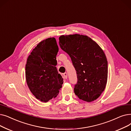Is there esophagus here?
Segmentation results:
<instances>
[{"instance_id":"34e87169","label":"esophagus","mask_w":131,"mask_h":131,"mask_svg":"<svg viewBox=\"0 0 131 131\" xmlns=\"http://www.w3.org/2000/svg\"><path fill=\"white\" fill-rule=\"evenodd\" d=\"M63 78L64 79H67L68 78V75H67V72H65L63 74Z\"/></svg>"}]
</instances>
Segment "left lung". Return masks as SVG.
I'll return each instance as SVG.
<instances>
[{
  "label": "left lung",
  "instance_id": "left-lung-1",
  "mask_svg": "<svg viewBox=\"0 0 131 131\" xmlns=\"http://www.w3.org/2000/svg\"><path fill=\"white\" fill-rule=\"evenodd\" d=\"M59 45L69 54L77 74L74 92L80 100L90 102L104 90L108 79V62L103 51L88 36L62 35Z\"/></svg>",
  "mask_w": 131,
  "mask_h": 131
}]
</instances>
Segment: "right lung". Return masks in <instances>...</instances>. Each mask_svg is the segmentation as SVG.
<instances>
[{"label": "right lung", "instance_id": "right-lung-1", "mask_svg": "<svg viewBox=\"0 0 131 131\" xmlns=\"http://www.w3.org/2000/svg\"><path fill=\"white\" fill-rule=\"evenodd\" d=\"M58 51L55 38H48L40 41L27 59V83L32 94L41 102L57 97L63 83L55 67Z\"/></svg>", "mask_w": 131, "mask_h": 131}]
</instances>
